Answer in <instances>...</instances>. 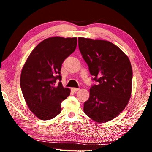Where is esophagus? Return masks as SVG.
Returning <instances> with one entry per match:
<instances>
[{"label": "esophagus", "instance_id": "34e87169", "mask_svg": "<svg viewBox=\"0 0 152 152\" xmlns=\"http://www.w3.org/2000/svg\"><path fill=\"white\" fill-rule=\"evenodd\" d=\"M71 90H72V91H73V92H76V91H79V88H72Z\"/></svg>", "mask_w": 152, "mask_h": 152}]
</instances>
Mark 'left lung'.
Segmentation results:
<instances>
[{
	"label": "left lung",
	"mask_w": 152,
	"mask_h": 152,
	"mask_svg": "<svg viewBox=\"0 0 152 152\" xmlns=\"http://www.w3.org/2000/svg\"><path fill=\"white\" fill-rule=\"evenodd\" d=\"M78 47L88 64L92 80L84 112L98 123L117 117L128 104L132 88L133 72L127 56L113 43L78 37Z\"/></svg>",
	"instance_id": "obj_1"
}]
</instances>
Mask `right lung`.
<instances>
[{
    "instance_id": "1",
    "label": "right lung",
    "mask_w": 152,
    "mask_h": 152,
    "mask_svg": "<svg viewBox=\"0 0 152 152\" xmlns=\"http://www.w3.org/2000/svg\"><path fill=\"white\" fill-rule=\"evenodd\" d=\"M76 37H50L42 41L30 53L23 67L20 85L23 95L33 114L42 120L59 115L61 103L70 94L64 88L60 75L61 65L72 53ZM60 82L56 84V81Z\"/></svg>"
}]
</instances>
